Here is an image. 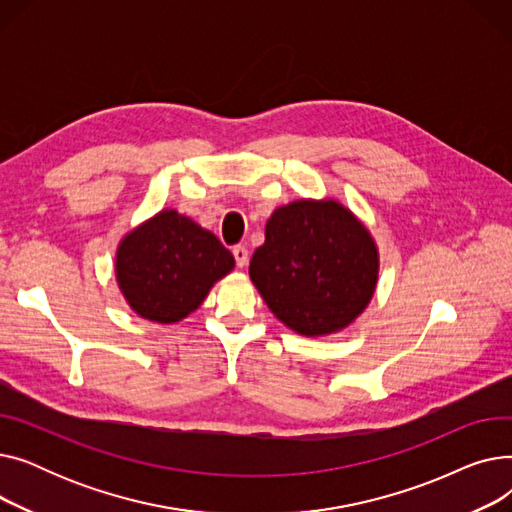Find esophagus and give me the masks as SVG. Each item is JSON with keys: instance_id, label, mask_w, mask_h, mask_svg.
Masks as SVG:
<instances>
[{"instance_id": "1", "label": "esophagus", "mask_w": 512, "mask_h": 512, "mask_svg": "<svg viewBox=\"0 0 512 512\" xmlns=\"http://www.w3.org/2000/svg\"><path fill=\"white\" fill-rule=\"evenodd\" d=\"M232 253H234V259H236V265H238V267H247V263H249V251H247V247L238 245V247L232 249Z\"/></svg>"}]
</instances>
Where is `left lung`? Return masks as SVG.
<instances>
[{
  "label": "left lung",
  "instance_id": "obj_1",
  "mask_svg": "<svg viewBox=\"0 0 512 512\" xmlns=\"http://www.w3.org/2000/svg\"><path fill=\"white\" fill-rule=\"evenodd\" d=\"M380 274L369 228L338 199L274 209L249 276L286 328L307 338L342 332L367 309Z\"/></svg>",
  "mask_w": 512,
  "mask_h": 512
}]
</instances>
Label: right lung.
I'll return each mask as SVG.
<instances>
[{
    "instance_id": "add662e5",
    "label": "right lung",
    "mask_w": 512,
    "mask_h": 512,
    "mask_svg": "<svg viewBox=\"0 0 512 512\" xmlns=\"http://www.w3.org/2000/svg\"><path fill=\"white\" fill-rule=\"evenodd\" d=\"M234 270V257L213 232L176 209H161L122 236L116 282L128 307L155 324H178Z\"/></svg>"
}]
</instances>
